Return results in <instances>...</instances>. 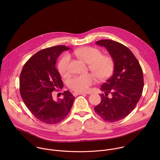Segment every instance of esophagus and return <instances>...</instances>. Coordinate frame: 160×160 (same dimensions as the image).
Wrapping results in <instances>:
<instances>
[{"instance_id":"obj_1","label":"esophagus","mask_w":160,"mask_h":160,"mask_svg":"<svg viewBox=\"0 0 160 160\" xmlns=\"http://www.w3.org/2000/svg\"><path fill=\"white\" fill-rule=\"evenodd\" d=\"M87 94V92H73V96H77V95H81V94Z\"/></svg>"}]
</instances>
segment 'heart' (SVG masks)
Returning a JSON list of instances; mask_svg holds the SVG:
<instances>
[{"label": "heart", "mask_w": 160, "mask_h": 160, "mask_svg": "<svg viewBox=\"0 0 160 160\" xmlns=\"http://www.w3.org/2000/svg\"><path fill=\"white\" fill-rule=\"evenodd\" d=\"M74 54L84 62L88 63L89 69L99 80L108 78L112 73L114 62L112 58L108 55H101V51L92 47H85L74 51ZM70 56L64 54L58 63V70L62 76L70 73ZM96 82L93 74L75 76L68 82V87L76 92H85Z\"/></svg>", "instance_id": "b5f03b06"}]
</instances>
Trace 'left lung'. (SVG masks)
I'll use <instances>...</instances> for the list:
<instances>
[{"mask_svg": "<svg viewBox=\"0 0 160 160\" xmlns=\"http://www.w3.org/2000/svg\"><path fill=\"white\" fill-rule=\"evenodd\" d=\"M96 44L106 48L114 62L112 76L104 83L99 94L101 102L94 108L104 121L115 122L123 119L133 110L143 90L142 68L135 56L125 45L109 39Z\"/></svg>", "mask_w": 160, "mask_h": 160, "instance_id": "left-lung-1", "label": "left lung"}]
</instances>
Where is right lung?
Instances as JSON below:
<instances>
[{
    "label": "right lung",
    "mask_w": 160,
    "mask_h": 160,
    "mask_svg": "<svg viewBox=\"0 0 160 160\" xmlns=\"http://www.w3.org/2000/svg\"><path fill=\"white\" fill-rule=\"evenodd\" d=\"M64 45L42 49L32 56L22 67L19 77V92L25 104L40 122L53 125L59 123L70 112L75 98L64 91V98L56 101L53 92L63 87L56 68V59Z\"/></svg>",
    "instance_id": "1"
}]
</instances>
